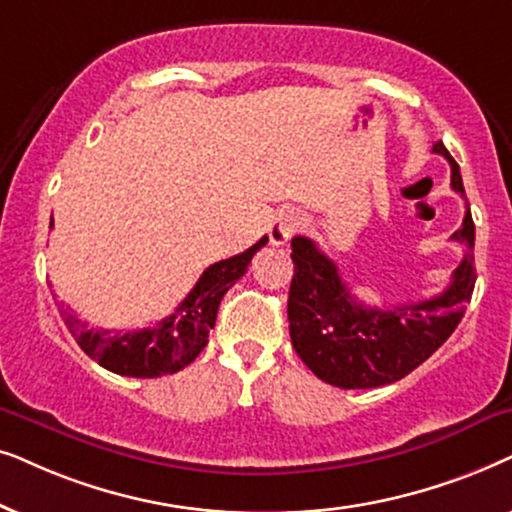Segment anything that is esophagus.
<instances>
[{
    "label": "esophagus",
    "mask_w": 512,
    "mask_h": 512,
    "mask_svg": "<svg viewBox=\"0 0 512 512\" xmlns=\"http://www.w3.org/2000/svg\"><path fill=\"white\" fill-rule=\"evenodd\" d=\"M302 224H304L302 215L295 213V210H285V213H278V217H276L274 224H271V229H269L271 243L283 245L292 234H295L299 227H302Z\"/></svg>",
    "instance_id": "esophagus-1"
}]
</instances>
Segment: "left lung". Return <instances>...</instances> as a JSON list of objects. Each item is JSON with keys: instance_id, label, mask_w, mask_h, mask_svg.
Masks as SVG:
<instances>
[{"instance_id": "left-lung-1", "label": "left lung", "mask_w": 512, "mask_h": 512, "mask_svg": "<svg viewBox=\"0 0 512 512\" xmlns=\"http://www.w3.org/2000/svg\"><path fill=\"white\" fill-rule=\"evenodd\" d=\"M452 166V189L463 192L459 163L442 142L433 145ZM452 241L466 243V255L452 283L438 297L395 309L358 304L335 262L306 236L292 238L295 276L290 283L288 320L297 356L318 379L339 388H377L403 379L431 358L461 323L475 288V224L466 210Z\"/></svg>"}]
</instances>
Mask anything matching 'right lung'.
<instances>
[{
    "instance_id": "add662e5",
    "label": "right lung",
    "mask_w": 512,
    "mask_h": 512,
    "mask_svg": "<svg viewBox=\"0 0 512 512\" xmlns=\"http://www.w3.org/2000/svg\"><path fill=\"white\" fill-rule=\"evenodd\" d=\"M267 241L269 238L262 236L241 255L210 264L180 306L154 327H142L133 332L88 330L86 323H81L70 309H65L63 302H56V306L81 351L88 358L98 360L105 370L138 379L175 374L196 360L203 346L208 344L222 297L248 271L255 252L264 248Z\"/></svg>"
}]
</instances>
